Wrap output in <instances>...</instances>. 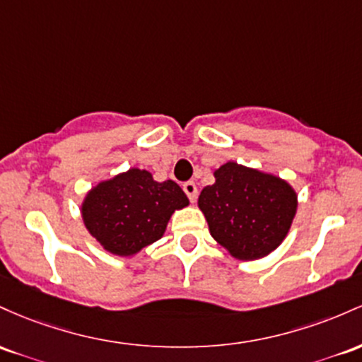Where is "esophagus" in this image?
I'll return each instance as SVG.
<instances>
[{"label":"esophagus","mask_w":362,"mask_h":362,"mask_svg":"<svg viewBox=\"0 0 362 362\" xmlns=\"http://www.w3.org/2000/svg\"><path fill=\"white\" fill-rule=\"evenodd\" d=\"M182 189H185L186 197L189 198V202H197L198 188H197V185H194L193 181H186L185 185H182Z\"/></svg>","instance_id":"1"}]
</instances>
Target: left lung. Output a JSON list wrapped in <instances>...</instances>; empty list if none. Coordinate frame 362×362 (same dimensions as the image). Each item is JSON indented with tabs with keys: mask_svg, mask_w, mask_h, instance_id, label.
Returning <instances> with one entry per match:
<instances>
[{
	"mask_svg": "<svg viewBox=\"0 0 362 362\" xmlns=\"http://www.w3.org/2000/svg\"><path fill=\"white\" fill-rule=\"evenodd\" d=\"M214 176L198 198L212 238L245 262L270 255L286 239L298 209L292 186L238 162L221 165Z\"/></svg>",
	"mask_w": 362,
	"mask_h": 362,
	"instance_id": "obj_1",
	"label": "left lung"
}]
</instances>
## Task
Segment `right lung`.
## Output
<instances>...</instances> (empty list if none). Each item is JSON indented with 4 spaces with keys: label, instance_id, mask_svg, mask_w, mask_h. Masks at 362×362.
I'll list each match as a JSON object with an SVG mask.
<instances>
[{
    "label": "right lung",
    "instance_id": "add662e5",
    "mask_svg": "<svg viewBox=\"0 0 362 362\" xmlns=\"http://www.w3.org/2000/svg\"><path fill=\"white\" fill-rule=\"evenodd\" d=\"M188 205L174 181H153L148 170L132 168L93 186L82 203V217L105 251L133 257L160 239L170 215Z\"/></svg>",
    "mask_w": 362,
    "mask_h": 362
}]
</instances>
